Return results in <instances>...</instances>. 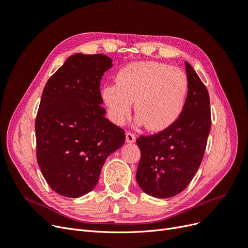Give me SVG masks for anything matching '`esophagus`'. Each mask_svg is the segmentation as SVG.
Returning <instances> with one entry per match:
<instances>
[{"mask_svg": "<svg viewBox=\"0 0 248 248\" xmlns=\"http://www.w3.org/2000/svg\"><path fill=\"white\" fill-rule=\"evenodd\" d=\"M126 141L129 142V144L136 141V136H134V133H132L130 131L126 132Z\"/></svg>", "mask_w": 248, "mask_h": 248, "instance_id": "34e87169", "label": "esophagus"}]
</instances>
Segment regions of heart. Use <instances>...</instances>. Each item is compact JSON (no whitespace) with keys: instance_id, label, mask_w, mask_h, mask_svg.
Returning <instances> with one entry per match:
<instances>
[{"instance_id":"1","label":"heart","mask_w":248,"mask_h":248,"mask_svg":"<svg viewBox=\"0 0 248 248\" xmlns=\"http://www.w3.org/2000/svg\"><path fill=\"white\" fill-rule=\"evenodd\" d=\"M188 80L176 67L158 62H133L122 67L116 85L102 89L110 119L121 124L134 110L149 130L158 131L174 123L183 110Z\"/></svg>"}]
</instances>
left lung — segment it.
<instances>
[{
	"mask_svg": "<svg viewBox=\"0 0 248 248\" xmlns=\"http://www.w3.org/2000/svg\"><path fill=\"white\" fill-rule=\"evenodd\" d=\"M188 92L176 121L151 136H140V160L137 181L149 196L174 197L184 190L202 160L211 128L209 93L189 63L185 62Z\"/></svg>",
	"mask_w": 248,
	"mask_h": 248,
	"instance_id": "left-lung-1",
	"label": "left lung"
}]
</instances>
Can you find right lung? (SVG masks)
<instances>
[{"label": "right lung", "instance_id": "obj_1", "mask_svg": "<svg viewBox=\"0 0 248 248\" xmlns=\"http://www.w3.org/2000/svg\"><path fill=\"white\" fill-rule=\"evenodd\" d=\"M110 58L77 54L52 74L43 89L35 121L36 155L52 190L78 198L99 180L108 156L125 141V131L104 117L100 93Z\"/></svg>", "mask_w": 248, "mask_h": 248}]
</instances>
